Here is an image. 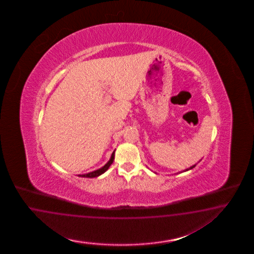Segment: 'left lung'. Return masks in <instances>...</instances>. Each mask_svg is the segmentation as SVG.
<instances>
[{
	"mask_svg": "<svg viewBox=\"0 0 254 254\" xmlns=\"http://www.w3.org/2000/svg\"><path fill=\"white\" fill-rule=\"evenodd\" d=\"M195 166H196V164H195V165H193V166H192V167H190V168H188V169H185V170H184L183 172H185V171H188V170H190V169H193Z\"/></svg>",
	"mask_w": 254,
	"mask_h": 254,
	"instance_id": "obj_1",
	"label": "left lung"
}]
</instances>
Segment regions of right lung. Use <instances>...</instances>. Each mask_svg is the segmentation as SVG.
Listing matches in <instances>:
<instances>
[{"label":"right lung","instance_id":"add662e5","mask_svg":"<svg viewBox=\"0 0 254 254\" xmlns=\"http://www.w3.org/2000/svg\"><path fill=\"white\" fill-rule=\"evenodd\" d=\"M115 152H116V150L113 152V154L111 155V158H110V160L102 167V168H100V169H97V170H94L92 172H88V173H86V174H79L78 175V177H84V178H95V177H99L100 176L101 174H103L106 170H107L109 168H110V166L113 164V162H114V159H115Z\"/></svg>","mask_w":254,"mask_h":254}]
</instances>
